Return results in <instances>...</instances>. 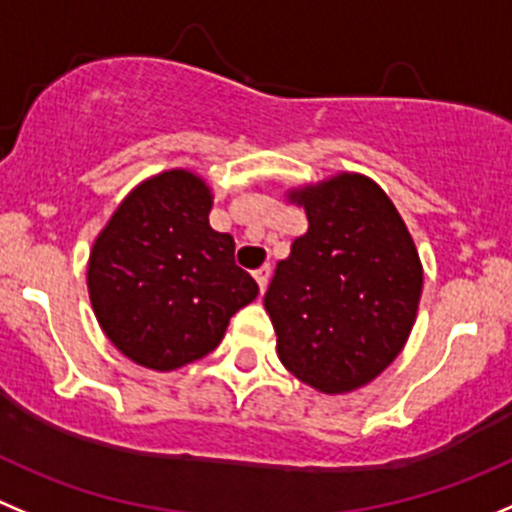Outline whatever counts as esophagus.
Returning <instances> with one entry per match:
<instances>
[{
	"label": "esophagus",
	"mask_w": 512,
	"mask_h": 512,
	"mask_svg": "<svg viewBox=\"0 0 512 512\" xmlns=\"http://www.w3.org/2000/svg\"><path fill=\"white\" fill-rule=\"evenodd\" d=\"M253 279H256V284H259V291H261V294H264L266 286H269V281H271V269H269V266H261V269L256 271V274H253Z\"/></svg>",
	"instance_id": "34e87169"
}]
</instances>
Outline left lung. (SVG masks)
<instances>
[{"mask_svg":"<svg viewBox=\"0 0 512 512\" xmlns=\"http://www.w3.org/2000/svg\"><path fill=\"white\" fill-rule=\"evenodd\" d=\"M309 231L264 296L281 364L321 394L377 379L405 349L422 296L420 253L387 193L362 173L286 191Z\"/></svg>","mask_w":512,"mask_h":512,"instance_id":"obj_1","label":"left lung"}]
</instances>
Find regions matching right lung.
<instances>
[{
	"label": "right lung",
	"instance_id": "add662e5",
	"mask_svg": "<svg viewBox=\"0 0 512 512\" xmlns=\"http://www.w3.org/2000/svg\"><path fill=\"white\" fill-rule=\"evenodd\" d=\"M206 178L170 168L140 180L97 233L87 259L92 311L130 362L153 372L206 357L259 286L233 261L231 233L213 231Z\"/></svg>",
	"mask_w": 512,
	"mask_h": 512
}]
</instances>
